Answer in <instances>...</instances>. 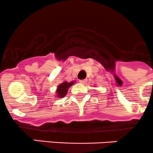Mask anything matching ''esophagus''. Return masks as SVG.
Here are the masks:
<instances>
[{
	"instance_id": "34e87169",
	"label": "esophagus",
	"mask_w": 153,
	"mask_h": 153,
	"mask_svg": "<svg viewBox=\"0 0 153 153\" xmlns=\"http://www.w3.org/2000/svg\"><path fill=\"white\" fill-rule=\"evenodd\" d=\"M86 82V79H82V80H79V82L82 83V84H84L85 82Z\"/></svg>"
}]
</instances>
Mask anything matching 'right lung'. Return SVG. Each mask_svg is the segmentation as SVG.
I'll return each instance as SVG.
<instances>
[{"mask_svg":"<svg viewBox=\"0 0 153 153\" xmlns=\"http://www.w3.org/2000/svg\"><path fill=\"white\" fill-rule=\"evenodd\" d=\"M74 82H64L59 85L58 88H57V91H56L57 97H58L57 98L64 97L67 94L68 89L71 86L73 85Z\"/></svg>","mask_w":153,"mask_h":153,"instance_id":"1","label":"right lung"}]
</instances>
